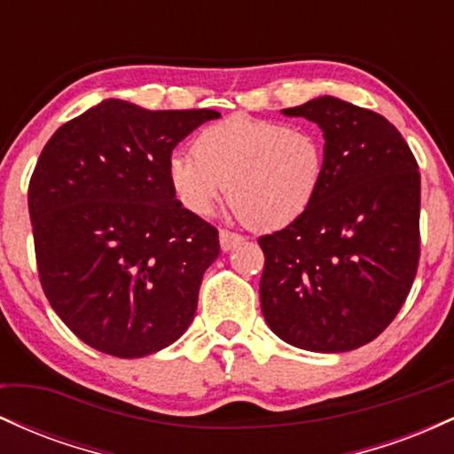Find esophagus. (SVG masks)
<instances>
[{"label": "esophagus", "mask_w": 454, "mask_h": 454, "mask_svg": "<svg viewBox=\"0 0 454 454\" xmlns=\"http://www.w3.org/2000/svg\"><path fill=\"white\" fill-rule=\"evenodd\" d=\"M241 241H243L241 234L231 232V231H220V245H222L223 252H231V249L237 247Z\"/></svg>", "instance_id": "obj_1"}]
</instances>
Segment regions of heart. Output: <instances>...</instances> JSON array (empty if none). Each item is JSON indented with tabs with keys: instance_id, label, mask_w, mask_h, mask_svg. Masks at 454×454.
I'll return each instance as SVG.
<instances>
[{
	"instance_id": "b5f03b06",
	"label": "heart",
	"mask_w": 454,
	"mask_h": 454,
	"mask_svg": "<svg viewBox=\"0 0 454 454\" xmlns=\"http://www.w3.org/2000/svg\"><path fill=\"white\" fill-rule=\"evenodd\" d=\"M326 151L309 128L234 114L202 129L194 155L175 153L168 179L190 211L228 205L252 231H278L309 209L325 176Z\"/></svg>"
}]
</instances>
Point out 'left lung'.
Returning a JSON list of instances; mask_svg holds the SVG:
<instances>
[{
  "label": "left lung",
  "mask_w": 454,
  "mask_h": 454,
  "mask_svg": "<svg viewBox=\"0 0 454 454\" xmlns=\"http://www.w3.org/2000/svg\"><path fill=\"white\" fill-rule=\"evenodd\" d=\"M325 132L322 185L303 215L258 239L270 331L311 352L373 341L408 299L420 258V173L382 114L322 96L284 108Z\"/></svg>",
  "instance_id": "obj_1"
}]
</instances>
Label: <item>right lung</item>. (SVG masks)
I'll return each instance as SVG.
<instances>
[{
	"label": "right lung",
	"instance_id": "obj_1",
	"mask_svg": "<svg viewBox=\"0 0 454 454\" xmlns=\"http://www.w3.org/2000/svg\"><path fill=\"white\" fill-rule=\"evenodd\" d=\"M217 117L104 100L44 145L27 192L35 264L55 314L87 346L147 356L194 320L220 234L176 200L168 161Z\"/></svg>",
	"mask_w": 454,
	"mask_h": 454
}]
</instances>
